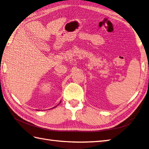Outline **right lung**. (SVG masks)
Returning a JSON list of instances; mask_svg holds the SVG:
<instances>
[{"instance_id": "right-lung-1", "label": "right lung", "mask_w": 149, "mask_h": 149, "mask_svg": "<svg viewBox=\"0 0 149 149\" xmlns=\"http://www.w3.org/2000/svg\"><path fill=\"white\" fill-rule=\"evenodd\" d=\"M60 103H59L58 104H60Z\"/></svg>"}]
</instances>
